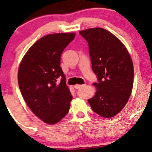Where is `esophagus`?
<instances>
[{
	"instance_id": "1",
	"label": "esophagus",
	"mask_w": 152,
	"mask_h": 152,
	"mask_svg": "<svg viewBox=\"0 0 152 152\" xmlns=\"http://www.w3.org/2000/svg\"><path fill=\"white\" fill-rule=\"evenodd\" d=\"M86 86V85H75L74 86V87H75V89H81V88H83V87H84V86Z\"/></svg>"
}]
</instances>
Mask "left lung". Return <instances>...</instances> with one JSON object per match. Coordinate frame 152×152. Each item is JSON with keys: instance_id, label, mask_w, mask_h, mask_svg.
<instances>
[{"instance_id": "left-lung-1", "label": "left lung", "mask_w": 152, "mask_h": 152, "mask_svg": "<svg viewBox=\"0 0 152 152\" xmlns=\"http://www.w3.org/2000/svg\"><path fill=\"white\" fill-rule=\"evenodd\" d=\"M87 41L91 68L97 77L96 94L88 99L92 110L112 118L123 110L133 84V65L129 53L118 38L102 28L80 31Z\"/></svg>"}]
</instances>
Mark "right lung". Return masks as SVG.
<instances>
[{"mask_svg":"<svg viewBox=\"0 0 152 152\" xmlns=\"http://www.w3.org/2000/svg\"><path fill=\"white\" fill-rule=\"evenodd\" d=\"M75 36L74 33H57L42 37L26 52L19 65L21 95L34 114L48 124L59 122L69 111L73 96L61 67V56Z\"/></svg>","mask_w":152,"mask_h":152,"instance_id":"obj_1","label":"right lung"}]
</instances>
